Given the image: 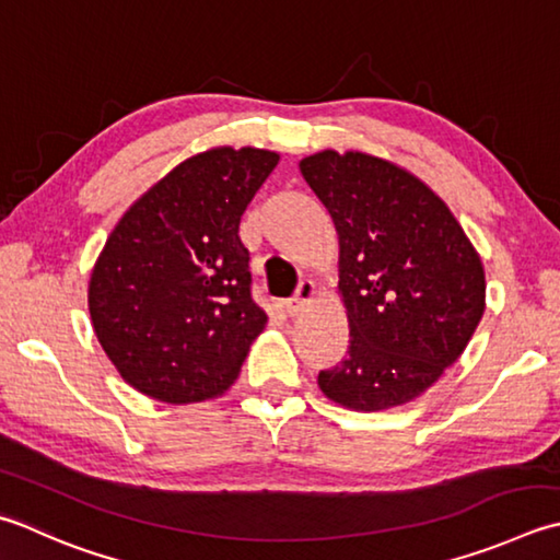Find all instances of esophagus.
<instances>
[{"label": "esophagus", "instance_id": "obj_1", "mask_svg": "<svg viewBox=\"0 0 560 560\" xmlns=\"http://www.w3.org/2000/svg\"><path fill=\"white\" fill-rule=\"evenodd\" d=\"M315 299V283L313 281H301L299 289H295L293 299L287 301V313L289 315H301Z\"/></svg>", "mask_w": 560, "mask_h": 560}]
</instances>
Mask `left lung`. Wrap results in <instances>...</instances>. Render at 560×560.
<instances>
[{"label":"left lung","instance_id":"8db88e82","mask_svg":"<svg viewBox=\"0 0 560 560\" xmlns=\"http://www.w3.org/2000/svg\"><path fill=\"white\" fill-rule=\"evenodd\" d=\"M339 235L349 349L317 374L352 410L410 402L464 354L486 311V273L464 228L430 186L364 152L301 160Z\"/></svg>","mask_w":560,"mask_h":560}]
</instances>
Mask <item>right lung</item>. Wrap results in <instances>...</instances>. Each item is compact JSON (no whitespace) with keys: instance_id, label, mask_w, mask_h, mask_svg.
Returning a JSON list of instances; mask_svg holds the SVG:
<instances>
[{"instance_id":"right-lung-1","label":"right lung","mask_w":560,"mask_h":560,"mask_svg":"<svg viewBox=\"0 0 560 560\" xmlns=\"http://www.w3.org/2000/svg\"><path fill=\"white\" fill-rule=\"evenodd\" d=\"M279 155L215 148L128 208L90 281L94 332L118 374L162 402L221 396L267 313L252 301L240 218Z\"/></svg>"}]
</instances>
